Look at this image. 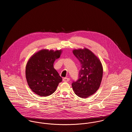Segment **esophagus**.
<instances>
[{"mask_svg":"<svg viewBox=\"0 0 132 132\" xmlns=\"http://www.w3.org/2000/svg\"><path fill=\"white\" fill-rule=\"evenodd\" d=\"M69 81H70V79L68 78H64L63 79V82H69Z\"/></svg>","mask_w":132,"mask_h":132,"instance_id":"34e87169","label":"esophagus"}]
</instances>
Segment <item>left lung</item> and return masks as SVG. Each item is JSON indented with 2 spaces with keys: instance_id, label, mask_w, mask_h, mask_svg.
<instances>
[{
  "instance_id": "1",
  "label": "left lung",
  "mask_w": 132,
  "mask_h": 132,
  "mask_svg": "<svg viewBox=\"0 0 132 132\" xmlns=\"http://www.w3.org/2000/svg\"><path fill=\"white\" fill-rule=\"evenodd\" d=\"M81 63L79 79L72 86L75 94L87 98L94 94L100 88L103 76V67L99 58L88 48L73 50Z\"/></svg>"
}]
</instances>
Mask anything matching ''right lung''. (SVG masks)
Here are the masks:
<instances>
[{
	"label": "right lung",
	"instance_id": "obj_1",
	"mask_svg": "<svg viewBox=\"0 0 132 132\" xmlns=\"http://www.w3.org/2000/svg\"><path fill=\"white\" fill-rule=\"evenodd\" d=\"M62 50H42L34 54L26 67V77L29 87L36 94L47 96L56 89L62 78L54 68L53 63Z\"/></svg>",
	"mask_w": 132,
	"mask_h": 132
}]
</instances>
